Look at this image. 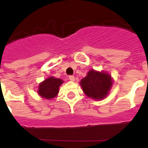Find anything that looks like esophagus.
Wrapping results in <instances>:
<instances>
[{"label":"esophagus","mask_w":148,"mask_h":148,"mask_svg":"<svg viewBox=\"0 0 148 148\" xmlns=\"http://www.w3.org/2000/svg\"><path fill=\"white\" fill-rule=\"evenodd\" d=\"M69 80L71 81V82H74L75 81V77L73 76V75H70L69 76Z\"/></svg>","instance_id":"esophagus-1"}]
</instances>
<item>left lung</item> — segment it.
<instances>
[{
    "mask_svg": "<svg viewBox=\"0 0 148 148\" xmlns=\"http://www.w3.org/2000/svg\"><path fill=\"white\" fill-rule=\"evenodd\" d=\"M113 80L109 73L105 71L90 70L86 77L80 82L83 92L87 97L94 100H102L108 95Z\"/></svg>",
    "mask_w": 148,
    "mask_h": 148,
    "instance_id": "1",
    "label": "left lung"
}]
</instances>
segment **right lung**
Returning a JSON list of instances; mask_svg holds the SVG:
<instances>
[{
  "label": "right lung",
  "mask_w": 148,
  "mask_h": 148,
  "mask_svg": "<svg viewBox=\"0 0 148 148\" xmlns=\"http://www.w3.org/2000/svg\"><path fill=\"white\" fill-rule=\"evenodd\" d=\"M64 81L55 77H49L39 84L38 87V94L45 99H51L57 96L59 92V87Z\"/></svg>",
  "instance_id": "add662e5"
}]
</instances>
